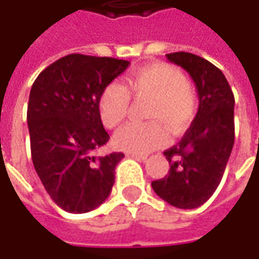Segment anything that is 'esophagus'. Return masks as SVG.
<instances>
[{
    "instance_id": "1",
    "label": "esophagus",
    "mask_w": 259,
    "mask_h": 259,
    "mask_svg": "<svg viewBox=\"0 0 259 259\" xmlns=\"http://www.w3.org/2000/svg\"><path fill=\"white\" fill-rule=\"evenodd\" d=\"M126 155H128V157H133V158H135V160H140V161H144V160H147V155H145V154H135V153H126Z\"/></svg>"
}]
</instances>
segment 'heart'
<instances>
[{"label":"heart","instance_id":"obj_1","mask_svg":"<svg viewBox=\"0 0 259 259\" xmlns=\"http://www.w3.org/2000/svg\"><path fill=\"white\" fill-rule=\"evenodd\" d=\"M130 94L151 99L147 116L154 121L126 124L115 134L114 144L126 153L148 154L163 147L168 134L161 122L179 134L196 115V96L186 76L173 66L155 63L131 73L125 79V88L112 82L102 91L98 109L106 128H115L124 121L130 108Z\"/></svg>","mask_w":259,"mask_h":259}]
</instances>
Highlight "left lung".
Wrapping results in <instances>:
<instances>
[{
  "mask_svg": "<svg viewBox=\"0 0 259 259\" xmlns=\"http://www.w3.org/2000/svg\"><path fill=\"white\" fill-rule=\"evenodd\" d=\"M193 79L199 109L180 143L165 150L170 170L151 186L157 196L179 209H196L222 180L235 140V98L225 75L200 56L165 55Z\"/></svg>",
  "mask_w": 259,
  "mask_h": 259,
  "instance_id": "8db88e82",
  "label": "left lung"
}]
</instances>
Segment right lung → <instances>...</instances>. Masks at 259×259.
Instances as JSON below:
<instances>
[{
  "mask_svg": "<svg viewBox=\"0 0 259 259\" xmlns=\"http://www.w3.org/2000/svg\"><path fill=\"white\" fill-rule=\"evenodd\" d=\"M128 66L112 57L69 55L46 67L31 86L27 124L33 164L49 196L69 213L94 210L112 190L124 154L94 155L109 140L98 101Z\"/></svg>",
  "mask_w": 259,
  "mask_h": 259,
  "instance_id": "1",
  "label": "right lung"
}]
</instances>
